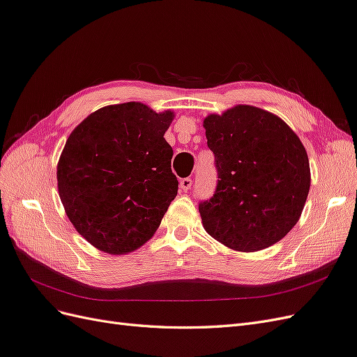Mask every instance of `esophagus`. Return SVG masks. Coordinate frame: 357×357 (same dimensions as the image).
Here are the masks:
<instances>
[{
	"label": "esophagus",
	"instance_id": "obj_1",
	"mask_svg": "<svg viewBox=\"0 0 357 357\" xmlns=\"http://www.w3.org/2000/svg\"><path fill=\"white\" fill-rule=\"evenodd\" d=\"M180 188L183 192H188L192 188V178L186 177V178H181L180 180Z\"/></svg>",
	"mask_w": 357,
	"mask_h": 357
}]
</instances>
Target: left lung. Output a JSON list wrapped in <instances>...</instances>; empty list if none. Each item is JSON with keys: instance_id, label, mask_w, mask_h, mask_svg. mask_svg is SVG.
I'll return each instance as SVG.
<instances>
[{"instance_id": "obj_1", "label": "left lung", "mask_w": 357, "mask_h": 357, "mask_svg": "<svg viewBox=\"0 0 357 357\" xmlns=\"http://www.w3.org/2000/svg\"><path fill=\"white\" fill-rule=\"evenodd\" d=\"M218 185L199 202L202 225L234 250L275 244L299 220L310 190V164L298 135L282 119L236 105L204 121Z\"/></svg>"}]
</instances>
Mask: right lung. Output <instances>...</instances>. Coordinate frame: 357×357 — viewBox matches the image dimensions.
Returning <instances> with one entry per match:
<instances>
[{
    "mask_svg": "<svg viewBox=\"0 0 357 357\" xmlns=\"http://www.w3.org/2000/svg\"><path fill=\"white\" fill-rule=\"evenodd\" d=\"M172 117L142 102L109 105L68 137L58 164L59 197L74 228L100 250L122 255L143 245L177 197L164 138Z\"/></svg>",
    "mask_w": 357,
    "mask_h": 357,
    "instance_id": "right-lung-1",
    "label": "right lung"
}]
</instances>
